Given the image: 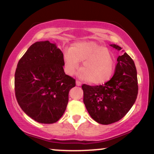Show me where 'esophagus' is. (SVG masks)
Masks as SVG:
<instances>
[{"label": "esophagus", "instance_id": "34e87169", "mask_svg": "<svg viewBox=\"0 0 154 154\" xmlns=\"http://www.w3.org/2000/svg\"><path fill=\"white\" fill-rule=\"evenodd\" d=\"M76 85H77V86H81V85H82V83L79 82V81L77 80V81H76Z\"/></svg>", "mask_w": 154, "mask_h": 154}]
</instances>
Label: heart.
<instances>
[{"label": "heart", "mask_w": 154, "mask_h": 154, "mask_svg": "<svg viewBox=\"0 0 154 154\" xmlns=\"http://www.w3.org/2000/svg\"><path fill=\"white\" fill-rule=\"evenodd\" d=\"M65 72L73 75L82 63L79 76L91 84H101L111 78L115 68V56L110 49L93 41L74 43L63 56Z\"/></svg>", "instance_id": "heart-1"}]
</instances>
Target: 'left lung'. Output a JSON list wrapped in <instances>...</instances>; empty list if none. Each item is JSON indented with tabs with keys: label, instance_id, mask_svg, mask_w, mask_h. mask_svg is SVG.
Here are the masks:
<instances>
[{
	"label": "left lung",
	"instance_id": "8db88e82",
	"mask_svg": "<svg viewBox=\"0 0 154 154\" xmlns=\"http://www.w3.org/2000/svg\"><path fill=\"white\" fill-rule=\"evenodd\" d=\"M111 46L117 51L122 48ZM83 102L91 116L101 125L119 121L135 103L138 93L137 70L133 60L127 53L119 56L114 75L103 85H82Z\"/></svg>",
	"mask_w": 154,
	"mask_h": 154
}]
</instances>
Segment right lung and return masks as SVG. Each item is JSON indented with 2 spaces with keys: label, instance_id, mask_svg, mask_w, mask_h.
<instances>
[{
  "label": "right lung",
  "instance_id": "obj_1",
  "mask_svg": "<svg viewBox=\"0 0 154 154\" xmlns=\"http://www.w3.org/2000/svg\"><path fill=\"white\" fill-rule=\"evenodd\" d=\"M63 53L48 40L36 42L19 60L15 95L23 111L39 123L52 124L62 116L75 79L66 75Z\"/></svg>",
  "mask_w": 154,
  "mask_h": 154
}]
</instances>
